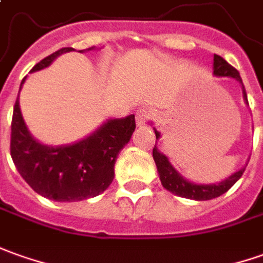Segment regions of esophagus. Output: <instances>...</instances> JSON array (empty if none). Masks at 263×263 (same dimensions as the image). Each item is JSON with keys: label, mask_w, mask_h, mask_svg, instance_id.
<instances>
[{"label": "esophagus", "mask_w": 263, "mask_h": 263, "mask_svg": "<svg viewBox=\"0 0 263 263\" xmlns=\"http://www.w3.org/2000/svg\"><path fill=\"white\" fill-rule=\"evenodd\" d=\"M151 117V114L146 110V109H139L138 112H137V117H135V121H137V126H141V125H144L149 119Z\"/></svg>", "instance_id": "esophagus-1"}]
</instances>
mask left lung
<instances>
[{
    "label": "left lung",
    "mask_w": 263,
    "mask_h": 263,
    "mask_svg": "<svg viewBox=\"0 0 263 263\" xmlns=\"http://www.w3.org/2000/svg\"><path fill=\"white\" fill-rule=\"evenodd\" d=\"M213 74L214 76H219V78H232V79L237 80V82L240 83V86H242L243 101L248 103L246 90H245L243 83H242V78H240L239 71H237L235 67H232L223 57L217 56V54H214L213 57ZM154 132L155 138L160 139L161 134L157 131L155 128ZM153 157H154L155 165H157V170H158V176H160V180H161L162 187H164L165 190H168L170 193L176 194V196H180V197H184V199L197 200V201H201V200H212L221 196L223 193L228 192L230 187L236 183L237 180L242 177V174H243L245 171V167L243 168L237 170L236 173H233L232 176H229L228 178H224V180H221L219 183H193L190 180L184 178V177L173 167V164L170 162L168 157L165 154H162L161 151L158 149L157 144H155L154 149H153Z\"/></svg>",
    "instance_id": "8db88e82"
}]
</instances>
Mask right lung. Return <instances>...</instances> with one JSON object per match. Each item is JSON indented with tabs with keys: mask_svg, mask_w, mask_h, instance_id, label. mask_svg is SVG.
Returning a JSON list of instances; mask_svg holds the SVG:
<instances>
[{
	"mask_svg": "<svg viewBox=\"0 0 263 263\" xmlns=\"http://www.w3.org/2000/svg\"><path fill=\"white\" fill-rule=\"evenodd\" d=\"M71 50L74 49L57 50L35 64L31 71L42 70ZM86 50H80V53ZM134 131L135 115H129L108 119L89 137L74 144L46 145L28 131L17 96L11 122V158L20 176L40 196L54 201H80L101 194L110 185L118 154L129 142Z\"/></svg>",
	"mask_w": 263,
	"mask_h": 263,
	"instance_id": "1",
	"label": "right lung"
}]
</instances>
